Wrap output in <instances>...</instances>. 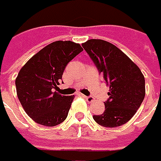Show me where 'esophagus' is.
I'll use <instances>...</instances> for the list:
<instances>
[{"label": "esophagus", "instance_id": "1", "mask_svg": "<svg viewBox=\"0 0 161 161\" xmlns=\"http://www.w3.org/2000/svg\"><path fill=\"white\" fill-rule=\"evenodd\" d=\"M85 99H86V101L88 103H92L94 101V98L92 97V96H85Z\"/></svg>", "mask_w": 161, "mask_h": 161}]
</instances>
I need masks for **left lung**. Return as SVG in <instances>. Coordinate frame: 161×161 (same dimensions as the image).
I'll use <instances>...</instances> for the list:
<instances>
[{
  "mask_svg": "<svg viewBox=\"0 0 161 161\" xmlns=\"http://www.w3.org/2000/svg\"><path fill=\"white\" fill-rule=\"evenodd\" d=\"M81 46L110 88L104 112L93 115V119L105 127L123 125L134 116L145 98L144 75L124 52L107 41L90 39Z\"/></svg>",
  "mask_w": 161,
  "mask_h": 161,
  "instance_id": "1",
  "label": "left lung"
}]
</instances>
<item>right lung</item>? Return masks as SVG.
<instances>
[{
  "label": "right lung",
  "mask_w": 161,
  "mask_h": 161,
  "mask_svg": "<svg viewBox=\"0 0 161 161\" xmlns=\"http://www.w3.org/2000/svg\"><path fill=\"white\" fill-rule=\"evenodd\" d=\"M80 44L56 41L33 56L20 69L15 80L23 108L36 123L55 126L68 116L74 95L54 92L59 85L68 63L82 51Z\"/></svg>",
  "instance_id": "obj_1"
}]
</instances>
